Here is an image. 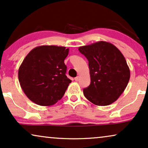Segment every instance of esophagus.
Wrapping results in <instances>:
<instances>
[{"instance_id":"1","label":"esophagus","mask_w":148,"mask_h":148,"mask_svg":"<svg viewBox=\"0 0 148 148\" xmlns=\"http://www.w3.org/2000/svg\"><path fill=\"white\" fill-rule=\"evenodd\" d=\"M79 77H75V80L76 82H78L79 81Z\"/></svg>"}]
</instances>
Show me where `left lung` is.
<instances>
[{"mask_svg": "<svg viewBox=\"0 0 148 148\" xmlns=\"http://www.w3.org/2000/svg\"><path fill=\"white\" fill-rule=\"evenodd\" d=\"M88 60L90 84L84 89L88 101L99 106L112 104L126 89L130 69L125 58L113 44L98 41L79 47Z\"/></svg>", "mask_w": 148, "mask_h": 148, "instance_id": "obj_1", "label": "left lung"}]
</instances>
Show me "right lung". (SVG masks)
Instances as JSON below:
<instances>
[{
	"instance_id": "1",
	"label": "right lung",
	"mask_w": 148,
	"mask_h": 148,
	"mask_svg": "<svg viewBox=\"0 0 148 148\" xmlns=\"http://www.w3.org/2000/svg\"><path fill=\"white\" fill-rule=\"evenodd\" d=\"M69 49L41 45L25 57L18 70L20 86L28 99L41 106H50L62 99L71 80L66 75L64 59Z\"/></svg>"
}]
</instances>
